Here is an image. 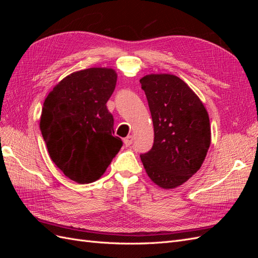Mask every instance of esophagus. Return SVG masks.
I'll list each match as a JSON object with an SVG mask.
<instances>
[{"instance_id":"1","label":"esophagus","mask_w":258,"mask_h":258,"mask_svg":"<svg viewBox=\"0 0 258 258\" xmlns=\"http://www.w3.org/2000/svg\"><path fill=\"white\" fill-rule=\"evenodd\" d=\"M132 142H134V137L132 136H128L127 138L123 139V143L126 146H130L132 144Z\"/></svg>"}]
</instances>
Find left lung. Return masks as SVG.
Wrapping results in <instances>:
<instances>
[{"label":"left lung","instance_id":"obj_1","mask_svg":"<svg viewBox=\"0 0 258 258\" xmlns=\"http://www.w3.org/2000/svg\"><path fill=\"white\" fill-rule=\"evenodd\" d=\"M154 124V144L140 157L162 188L182 185L200 169L211 143L209 115L200 99L175 75L140 80Z\"/></svg>","mask_w":258,"mask_h":258}]
</instances>
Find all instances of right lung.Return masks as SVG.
<instances>
[{
    "instance_id": "1",
    "label": "right lung",
    "mask_w": 258,
    "mask_h": 258,
    "mask_svg": "<svg viewBox=\"0 0 258 258\" xmlns=\"http://www.w3.org/2000/svg\"><path fill=\"white\" fill-rule=\"evenodd\" d=\"M116 81L112 69H86L62 80L44 102L40 127L49 156L76 183L97 181L122 146L106 107Z\"/></svg>"
}]
</instances>
